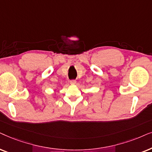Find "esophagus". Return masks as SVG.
I'll use <instances>...</instances> for the list:
<instances>
[{
	"label": "esophagus",
	"mask_w": 152,
	"mask_h": 152,
	"mask_svg": "<svg viewBox=\"0 0 152 152\" xmlns=\"http://www.w3.org/2000/svg\"><path fill=\"white\" fill-rule=\"evenodd\" d=\"M76 80H70V84L71 85H75V84H76Z\"/></svg>",
	"instance_id": "obj_1"
}]
</instances>
